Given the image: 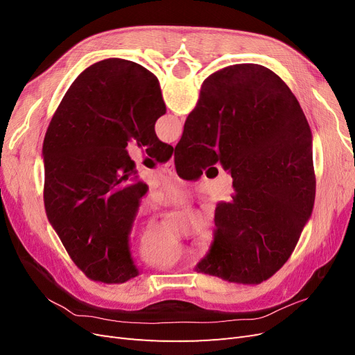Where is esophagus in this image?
Instances as JSON below:
<instances>
[{
	"instance_id": "34e87169",
	"label": "esophagus",
	"mask_w": 355,
	"mask_h": 355,
	"mask_svg": "<svg viewBox=\"0 0 355 355\" xmlns=\"http://www.w3.org/2000/svg\"><path fill=\"white\" fill-rule=\"evenodd\" d=\"M167 168H168L170 173H175V158H170V159H168Z\"/></svg>"
}]
</instances>
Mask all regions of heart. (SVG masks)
Segmentation results:
<instances>
[{"instance_id":"obj_1","label":"heart","mask_w":355,"mask_h":355,"mask_svg":"<svg viewBox=\"0 0 355 355\" xmlns=\"http://www.w3.org/2000/svg\"><path fill=\"white\" fill-rule=\"evenodd\" d=\"M157 201L168 204H184L187 201V194L184 189L176 185H166L163 191L157 196ZM216 240V230L213 223H204L198 231L197 249L200 254H207ZM139 254L142 261L158 270H168V268L178 266L185 261V253L180 247L171 240L168 235L158 228L149 230L141 240L139 245Z\"/></svg>"}]
</instances>
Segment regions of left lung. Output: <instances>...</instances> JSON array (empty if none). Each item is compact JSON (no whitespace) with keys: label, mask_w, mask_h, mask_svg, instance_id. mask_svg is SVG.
Listing matches in <instances>:
<instances>
[{"label":"left lung","mask_w":355,"mask_h":355,"mask_svg":"<svg viewBox=\"0 0 355 355\" xmlns=\"http://www.w3.org/2000/svg\"><path fill=\"white\" fill-rule=\"evenodd\" d=\"M164 114L155 75L112 58L84 69L51 118L42 144L47 219L93 282L120 284L139 274L128 234L148 187L125 148L135 139L167 161L173 148L154 130Z\"/></svg>","instance_id":"obj_1"}]
</instances>
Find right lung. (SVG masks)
Returning a JSON list of instances; mask_svg holds the SVG:
<instances>
[{
  "instance_id": "right-lung-1",
  "label": "right lung",
  "mask_w": 355,
  "mask_h": 355,
  "mask_svg": "<svg viewBox=\"0 0 355 355\" xmlns=\"http://www.w3.org/2000/svg\"><path fill=\"white\" fill-rule=\"evenodd\" d=\"M194 178L220 161L235 196L214 210L216 240L197 271L228 283L261 284L293 253L314 209L313 135L287 84L243 63L202 83L175 148Z\"/></svg>"
}]
</instances>
